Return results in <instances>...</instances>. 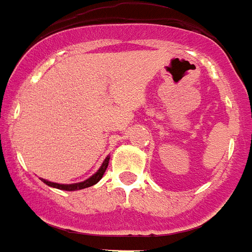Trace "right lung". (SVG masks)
Masks as SVG:
<instances>
[{
  "label": "right lung",
  "instance_id": "add662e5",
  "mask_svg": "<svg viewBox=\"0 0 252 252\" xmlns=\"http://www.w3.org/2000/svg\"><path fill=\"white\" fill-rule=\"evenodd\" d=\"M108 159H110V157H106L104 162L102 164V166H100V169H99L98 172L94 174L93 177H90L88 180L83 181V183H78V184H71V185H64V184H56V183H51V181H45V180H43V181L47 185H49V187H53V188H58V189H63V190H78V189L88 188V187H93V185L96 184L99 180L103 177L104 172H106V169H107V166H108Z\"/></svg>",
  "mask_w": 252,
  "mask_h": 252
}]
</instances>
